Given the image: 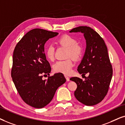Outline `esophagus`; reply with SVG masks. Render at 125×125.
Returning <instances> with one entry per match:
<instances>
[{"instance_id":"esophagus-1","label":"esophagus","mask_w":125,"mask_h":125,"mask_svg":"<svg viewBox=\"0 0 125 125\" xmlns=\"http://www.w3.org/2000/svg\"><path fill=\"white\" fill-rule=\"evenodd\" d=\"M64 76H65V78H66V81H67V82H69V81H70V78L69 77V76H66V75H64Z\"/></svg>"}]
</instances>
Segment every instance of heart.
I'll return each instance as SVG.
<instances>
[{
    "label": "heart",
    "instance_id": "1",
    "mask_svg": "<svg viewBox=\"0 0 125 125\" xmlns=\"http://www.w3.org/2000/svg\"><path fill=\"white\" fill-rule=\"evenodd\" d=\"M58 43L61 45L66 47L68 50L67 57L73 58L75 60L79 59L83 53L82 47L77 44V41L73 36L69 35H64L58 40ZM55 49L52 45L48 46L46 50L47 58L50 61L54 59ZM74 66L72 59L69 58L66 60L58 61L53 64V70L55 72L62 73L68 75L70 74Z\"/></svg>",
    "mask_w": 125,
    "mask_h": 125
}]
</instances>
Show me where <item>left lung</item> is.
I'll use <instances>...</instances> for the list:
<instances>
[{
  "label": "left lung",
  "instance_id": "1",
  "mask_svg": "<svg viewBox=\"0 0 125 125\" xmlns=\"http://www.w3.org/2000/svg\"><path fill=\"white\" fill-rule=\"evenodd\" d=\"M83 34L86 48L83 58L78 66L80 74H89L84 81L78 77L70 78L77 84L74 92L76 99L86 106L101 102L107 94L113 75L112 66L104 39L94 30L87 26H79L70 32Z\"/></svg>",
  "mask_w": 125,
  "mask_h": 125
}]
</instances>
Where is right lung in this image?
<instances>
[{"mask_svg": "<svg viewBox=\"0 0 125 125\" xmlns=\"http://www.w3.org/2000/svg\"><path fill=\"white\" fill-rule=\"evenodd\" d=\"M58 32L35 29L28 32L17 43L12 58L11 77L25 103L41 109L49 104L56 90L66 82L62 73L49 75L51 69L44 54V44Z\"/></svg>", "mask_w": 125, "mask_h": 125, "instance_id": "1", "label": "right lung"}]
</instances>
